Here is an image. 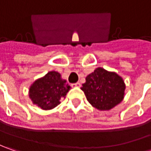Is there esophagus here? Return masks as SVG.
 I'll use <instances>...</instances> for the list:
<instances>
[{
	"label": "esophagus",
	"instance_id": "1",
	"mask_svg": "<svg viewBox=\"0 0 151 151\" xmlns=\"http://www.w3.org/2000/svg\"><path fill=\"white\" fill-rule=\"evenodd\" d=\"M73 87H80L81 86V84L80 83V82H76V83H74V84L71 85Z\"/></svg>",
	"mask_w": 151,
	"mask_h": 151
}]
</instances>
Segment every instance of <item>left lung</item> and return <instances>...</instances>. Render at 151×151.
Segmentation results:
<instances>
[{
  "mask_svg": "<svg viewBox=\"0 0 151 151\" xmlns=\"http://www.w3.org/2000/svg\"><path fill=\"white\" fill-rule=\"evenodd\" d=\"M81 90L92 107L106 111L123 101L125 84L123 78L117 73L98 67L86 77Z\"/></svg>",
  "mask_w": 151,
  "mask_h": 151,
  "instance_id": "obj_1",
  "label": "left lung"
}]
</instances>
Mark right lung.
<instances>
[{"label":"right lung","instance_id":"right-lung-1","mask_svg":"<svg viewBox=\"0 0 151 151\" xmlns=\"http://www.w3.org/2000/svg\"><path fill=\"white\" fill-rule=\"evenodd\" d=\"M70 86L57 71H50L36 80L29 88V97L33 104L44 110H50L60 103Z\"/></svg>","mask_w":151,"mask_h":151}]
</instances>
